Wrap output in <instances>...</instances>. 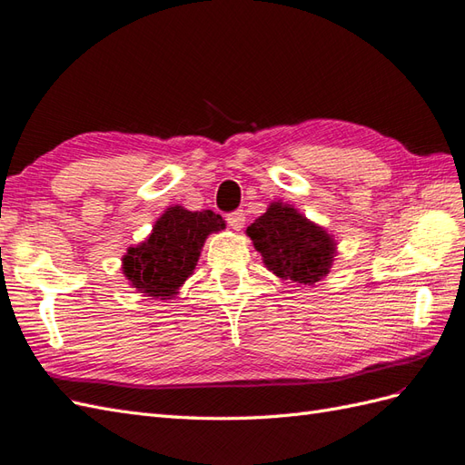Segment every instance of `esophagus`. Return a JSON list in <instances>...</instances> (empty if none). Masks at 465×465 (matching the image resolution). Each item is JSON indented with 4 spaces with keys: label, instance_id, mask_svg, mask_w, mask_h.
Returning <instances> with one entry per match:
<instances>
[{
    "label": "esophagus",
    "instance_id": "34e87169",
    "mask_svg": "<svg viewBox=\"0 0 465 465\" xmlns=\"http://www.w3.org/2000/svg\"><path fill=\"white\" fill-rule=\"evenodd\" d=\"M244 221H246V217H244L242 211H232V213L226 214V223H229V226H232L234 231H241L244 226Z\"/></svg>",
    "mask_w": 465,
    "mask_h": 465
}]
</instances>
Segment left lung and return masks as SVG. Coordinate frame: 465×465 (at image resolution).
<instances>
[{
    "instance_id": "8db88e82",
    "label": "left lung",
    "mask_w": 465,
    "mask_h": 465,
    "mask_svg": "<svg viewBox=\"0 0 465 465\" xmlns=\"http://www.w3.org/2000/svg\"><path fill=\"white\" fill-rule=\"evenodd\" d=\"M264 264L276 276L296 284H313L330 272L335 242L322 226L293 207L272 203L262 217L246 229Z\"/></svg>"
}]
</instances>
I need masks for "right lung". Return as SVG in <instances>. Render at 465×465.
Here are the masks:
<instances>
[{"label": "right lung", "instance_id": "obj_1", "mask_svg": "<svg viewBox=\"0 0 465 465\" xmlns=\"http://www.w3.org/2000/svg\"><path fill=\"white\" fill-rule=\"evenodd\" d=\"M224 229L221 214L169 207L155 223L152 234L124 256V274L134 288L147 296L169 300L191 276L211 232Z\"/></svg>", "mask_w": 465, "mask_h": 465}]
</instances>
